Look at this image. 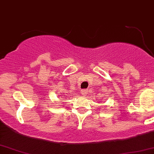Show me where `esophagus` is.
Masks as SVG:
<instances>
[{
  "label": "esophagus",
  "instance_id": "obj_1",
  "mask_svg": "<svg viewBox=\"0 0 154 154\" xmlns=\"http://www.w3.org/2000/svg\"><path fill=\"white\" fill-rule=\"evenodd\" d=\"M87 92H88V90L87 89H82L81 90V94H82V95H87Z\"/></svg>",
  "mask_w": 154,
  "mask_h": 154
}]
</instances>
